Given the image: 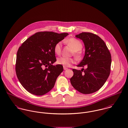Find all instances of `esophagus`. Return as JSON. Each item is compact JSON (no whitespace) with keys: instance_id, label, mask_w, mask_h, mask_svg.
Segmentation results:
<instances>
[{"instance_id":"esophagus-1","label":"esophagus","mask_w":128,"mask_h":128,"mask_svg":"<svg viewBox=\"0 0 128 128\" xmlns=\"http://www.w3.org/2000/svg\"><path fill=\"white\" fill-rule=\"evenodd\" d=\"M68 69L67 68H66L65 66H64V70H67Z\"/></svg>"}]
</instances>
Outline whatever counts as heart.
<instances>
[{"instance_id": "1", "label": "heart", "mask_w": 128, "mask_h": 128, "mask_svg": "<svg viewBox=\"0 0 128 128\" xmlns=\"http://www.w3.org/2000/svg\"><path fill=\"white\" fill-rule=\"evenodd\" d=\"M66 42L70 46L72 47L73 50L75 51V54L76 56H80V52L82 48V44L81 42L75 38H70L66 40ZM62 47V43L60 42H57L54 48V52L57 55H60L61 53ZM57 64L60 65H62L65 67H69L71 65L75 62V60L72 58H66L64 57H60L57 60Z\"/></svg>"}]
</instances>
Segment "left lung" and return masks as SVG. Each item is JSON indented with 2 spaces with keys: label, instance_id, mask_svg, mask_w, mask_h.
I'll return each instance as SVG.
<instances>
[{
  "label": "left lung",
  "instance_id": "8db88e82",
  "mask_svg": "<svg viewBox=\"0 0 128 128\" xmlns=\"http://www.w3.org/2000/svg\"><path fill=\"white\" fill-rule=\"evenodd\" d=\"M75 36L82 40L85 47V54L78 67L73 69L70 79L73 88L82 94H90L100 89L108 79L110 71V53L105 42L97 35L82 32Z\"/></svg>",
  "mask_w": 128,
  "mask_h": 128
}]
</instances>
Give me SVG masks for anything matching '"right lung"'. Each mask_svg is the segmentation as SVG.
I'll use <instances>...</instances> for the list:
<instances>
[{"label": "right lung", "instance_id": "add662e5", "mask_svg": "<svg viewBox=\"0 0 128 128\" xmlns=\"http://www.w3.org/2000/svg\"><path fill=\"white\" fill-rule=\"evenodd\" d=\"M68 35L67 33L37 32L20 47L16 71L19 81L27 92L40 96L53 88L64 70L62 65L52 64L56 61L54 48ZM44 66L47 68L44 69Z\"/></svg>", "mask_w": 128, "mask_h": 128}]
</instances>
